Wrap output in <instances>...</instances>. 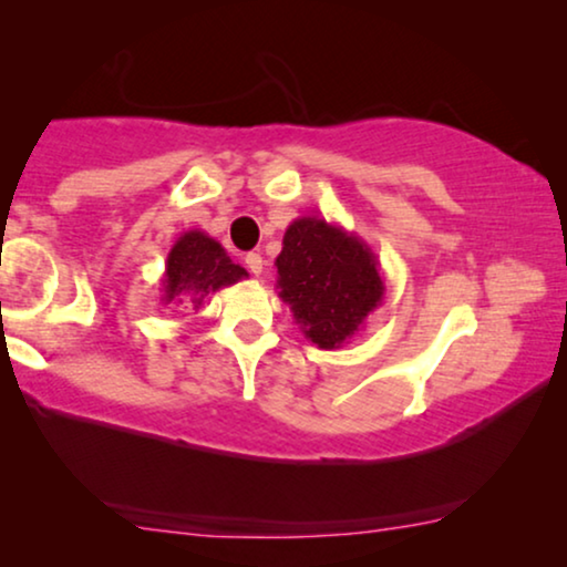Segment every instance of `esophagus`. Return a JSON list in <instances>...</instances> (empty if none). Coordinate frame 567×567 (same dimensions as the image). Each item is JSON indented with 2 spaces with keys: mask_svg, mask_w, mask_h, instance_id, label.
<instances>
[{
  "mask_svg": "<svg viewBox=\"0 0 567 567\" xmlns=\"http://www.w3.org/2000/svg\"><path fill=\"white\" fill-rule=\"evenodd\" d=\"M245 262H247V270H250L252 276H260L262 274V258L258 252H247L245 255Z\"/></svg>",
  "mask_w": 567,
  "mask_h": 567,
  "instance_id": "obj_1",
  "label": "esophagus"
}]
</instances>
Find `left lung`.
Wrapping results in <instances>:
<instances>
[{
	"label": "left lung",
	"mask_w": 567,
	"mask_h": 567,
	"mask_svg": "<svg viewBox=\"0 0 567 567\" xmlns=\"http://www.w3.org/2000/svg\"><path fill=\"white\" fill-rule=\"evenodd\" d=\"M278 297L293 312L299 330L317 348L336 351L382 305L384 281L371 247L340 224L299 216L284 235Z\"/></svg>",
	"instance_id": "obj_1"
}]
</instances>
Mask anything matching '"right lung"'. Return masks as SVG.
Returning a JSON list of instances; mask_svg holds the SVG:
<instances>
[{"label":"right lung","instance_id":"right-lung-1","mask_svg":"<svg viewBox=\"0 0 567 567\" xmlns=\"http://www.w3.org/2000/svg\"><path fill=\"white\" fill-rule=\"evenodd\" d=\"M247 278V270L231 262L227 250L200 229H188L175 239L162 276V301L198 309L208 293Z\"/></svg>","mask_w":567,"mask_h":567}]
</instances>
